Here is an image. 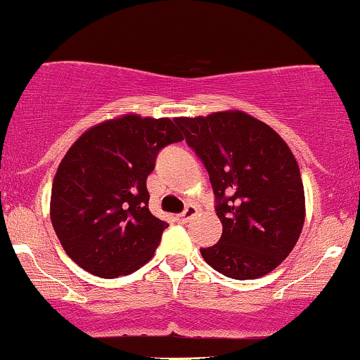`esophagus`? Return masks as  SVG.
Listing matches in <instances>:
<instances>
[{"label":"esophagus","instance_id":"esophagus-1","mask_svg":"<svg viewBox=\"0 0 360 360\" xmlns=\"http://www.w3.org/2000/svg\"><path fill=\"white\" fill-rule=\"evenodd\" d=\"M195 216H197V207H193V205H188V207L185 209L184 212L176 216V219H179V223L185 224V223H188V221H192Z\"/></svg>","mask_w":360,"mask_h":360}]
</instances>
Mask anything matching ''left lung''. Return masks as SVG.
Returning <instances> with one entry per match:
<instances>
[{
    "mask_svg": "<svg viewBox=\"0 0 360 360\" xmlns=\"http://www.w3.org/2000/svg\"><path fill=\"white\" fill-rule=\"evenodd\" d=\"M209 172L223 234L202 257L226 277L267 276L296 246L306 202L300 165L285 141L241 110L176 117Z\"/></svg>",
    "mask_w": 360,
    "mask_h": 360,
    "instance_id": "1",
    "label": "left lung"
}]
</instances>
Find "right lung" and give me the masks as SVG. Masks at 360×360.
<instances>
[{
  "label": "right lung",
  "mask_w": 360,
  "mask_h": 360,
  "mask_svg": "<svg viewBox=\"0 0 360 360\" xmlns=\"http://www.w3.org/2000/svg\"><path fill=\"white\" fill-rule=\"evenodd\" d=\"M179 141L184 134L168 117L124 114L72 143L51 192L52 226L72 262L114 278L151 260L168 224L149 212L146 179L160 149Z\"/></svg>",
  "instance_id": "1"
}]
</instances>
